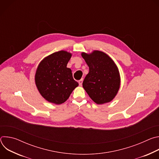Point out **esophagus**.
Wrapping results in <instances>:
<instances>
[{"label":"esophagus","instance_id":"1","mask_svg":"<svg viewBox=\"0 0 159 159\" xmlns=\"http://www.w3.org/2000/svg\"><path fill=\"white\" fill-rule=\"evenodd\" d=\"M82 82H83V79L79 80V85H82Z\"/></svg>","mask_w":159,"mask_h":159}]
</instances>
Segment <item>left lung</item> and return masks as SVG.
<instances>
[{"mask_svg": "<svg viewBox=\"0 0 159 159\" xmlns=\"http://www.w3.org/2000/svg\"><path fill=\"white\" fill-rule=\"evenodd\" d=\"M82 57L89 67V72L82 83L86 93L98 104L110 102L120 86L117 66L107 55L100 51L89 55L82 53Z\"/></svg>", "mask_w": 159, "mask_h": 159, "instance_id": "left-lung-1", "label": "left lung"}]
</instances>
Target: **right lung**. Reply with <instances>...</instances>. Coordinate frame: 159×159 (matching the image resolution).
<instances>
[{"instance_id":"right-lung-1","label":"right lung","mask_w":159,"mask_h":159,"mask_svg":"<svg viewBox=\"0 0 159 159\" xmlns=\"http://www.w3.org/2000/svg\"><path fill=\"white\" fill-rule=\"evenodd\" d=\"M72 54L60 51L44 58L35 75V82L41 95L50 102L60 104L69 98L79 85L67 68Z\"/></svg>"}]
</instances>
